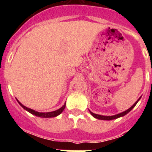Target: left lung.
I'll return each instance as SVG.
<instances>
[{
    "label": "left lung",
    "instance_id": "obj_1",
    "mask_svg": "<svg viewBox=\"0 0 152 152\" xmlns=\"http://www.w3.org/2000/svg\"><path fill=\"white\" fill-rule=\"evenodd\" d=\"M139 100H140V98H139V100H137V101L135 102V103H134L133 105L132 106V107H130L129 109H128V110H127L124 111V112L121 113L116 114V115H115V116H101V115H98V114H95V113H94L91 112V111H90V110H89V111H90V113H91V115H92V116H94V117L96 118V119H103V120H112V119H117V118L120 117V116H125V115H126V114H127V113H128L129 112H130V111H131L132 110V108H134V107H135V106L136 105V103H138V101H139Z\"/></svg>",
    "mask_w": 152,
    "mask_h": 152
}]
</instances>
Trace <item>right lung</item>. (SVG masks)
Instances as JSON below:
<instances>
[{
	"label": "right lung",
	"instance_id": "obj_1",
	"mask_svg": "<svg viewBox=\"0 0 152 152\" xmlns=\"http://www.w3.org/2000/svg\"><path fill=\"white\" fill-rule=\"evenodd\" d=\"M18 103H20V105L24 110H27L28 112H29L30 113L33 114V115H35V116H40V117H43V118H49V117H55V116H57L58 115H59L60 113H61V112H62V111L64 110V109L65 108V104H64L63 107H61V108L58 109V110H57L56 111H52V112H49V113H39L33 110H32V109L27 108V107H26L25 106L23 105L22 103H20L19 101Z\"/></svg>",
	"mask_w": 152,
	"mask_h": 152
}]
</instances>
